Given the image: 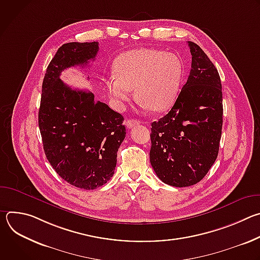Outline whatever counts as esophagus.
Returning <instances> with one entry per match:
<instances>
[{
	"label": "esophagus",
	"mask_w": 260,
	"mask_h": 260,
	"mask_svg": "<svg viewBox=\"0 0 260 260\" xmlns=\"http://www.w3.org/2000/svg\"><path fill=\"white\" fill-rule=\"evenodd\" d=\"M139 124H140V121L137 120V119H128L127 121H125V125L128 128H132V127H134L136 125H139Z\"/></svg>",
	"instance_id": "34e87169"
}]
</instances>
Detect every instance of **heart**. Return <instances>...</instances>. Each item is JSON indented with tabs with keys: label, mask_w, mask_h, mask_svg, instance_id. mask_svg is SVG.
I'll return each mask as SVG.
<instances>
[{
	"label": "heart",
	"mask_w": 260,
	"mask_h": 260,
	"mask_svg": "<svg viewBox=\"0 0 260 260\" xmlns=\"http://www.w3.org/2000/svg\"><path fill=\"white\" fill-rule=\"evenodd\" d=\"M114 74L105 79V87L117 107H123L135 89L137 100L145 109L160 112L176 101L184 77V66L175 53L138 48L117 57Z\"/></svg>",
	"instance_id": "heart-1"
}]
</instances>
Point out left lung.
<instances>
[{
	"mask_svg": "<svg viewBox=\"0 0 260 260\" xmlns=\"http://www.w3.org/2000/svg\"><path fill=\"white\" fill-rule=\"evenodd\" d=\"M188 46L187 82L170 112L151 123V166L175 187L191 186L207 175L218 155L223 122L219 73L198 44L188 41Z\"/></svg>",
	"mask_w": 260,
	"mask_h": 260,
	"instance_id": "obj_1",
	"label": "left lung"
}]
</instances>
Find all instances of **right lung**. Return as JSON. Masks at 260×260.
Returning a JSON list of instances; mask_svg holds the SVG:
<instances>
[{"instance_id": "obj_1", "label": "right lung", "mask_w": 260, "mask_h": 260, "mask_svg": "<svg viewBox=\"0 0 260 260\" xmlns=\"http://www.w3.org/2000/svg\"><path fill=\"white\" fill-rule=\"evenodd\" d=\"M98 51V42H71L58 48L46 70L38 117L49 164L64 181L87 190L114 174L126 134L123 116L95 101L92 92L72 89L59 76L68 68H83Z\"/></svg>"}]
</instances>
